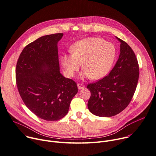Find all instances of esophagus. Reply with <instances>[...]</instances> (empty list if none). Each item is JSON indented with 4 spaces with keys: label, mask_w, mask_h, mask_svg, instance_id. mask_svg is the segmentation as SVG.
<instances>
[{
    "label": "esophagus",
    "mask_w": 156,
    "mask_h": 156,
    "mask_svg": "<svg viewBox=\"0 0 156 156\" xmlns=\"http://www.w3.org/2000/svg\"><path fill=\"white\" fill-rule=\"evenodd\" d=\"M77 87H78V89L79 90H81V89H83L85 87V85L83 83H77Z\"/></svg>",
    "instance_id": "esophagus-1"
}]
</instances>
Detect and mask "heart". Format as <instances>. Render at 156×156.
<instances>
[{"mask_svg": "<svg viewBox=\"0 0 156 156\" xmlns=\"http://www.w3.org/2000/svg\"><path fill=\"white\" fill-rule=\"evenodd\" d=\"M72 54L61 56V64L66 75L74 76L80 68L82 77L97 80L107 75L114 64L116 48L110 42L97 37H89L76 42L71 48Z\"/></svg>", "mask_w": 156, "mask_h": 156, "instance_id": "obj_1", "label": "heart"}]
</instances>
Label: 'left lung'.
I'll return each mask as SVG.
<instances>
[{"instance_id": "1", "label": "left lung", "mask_w": 156, "mask_h": 156, "mask_svg": "<svg viewBox=\"0 0 156 156\" xmlns=\"http://www.w3.org/2000/svg\"><path fill=\"white\" fill-rule=\"evenodd\" d=\"M120 41V54L109 74L87 85L90 91L88 108L95 115L115 116L125 110L135 92L139 79V64L131 48Z\"/></svg>"}]
</instances>
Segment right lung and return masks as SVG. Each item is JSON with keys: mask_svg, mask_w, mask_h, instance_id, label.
<instances>
[{"mask_svg": "<svg viewBox=\"0 0 156 156\" xmlns=\"http://www.w3.org/2000/svg\"><path fill=\"white\" fill-rule=\"evenodd\" d=\"M62 36L49 34L28 44L16 66V83L23 101L36 116L50 122L67 115L78 92L76 82L59 71L57 44Z\"/></svg>", "mask_w": 156, "mask_h": 156, "instance_id": "add662e5", "label": "right lung"}]
</instances>
